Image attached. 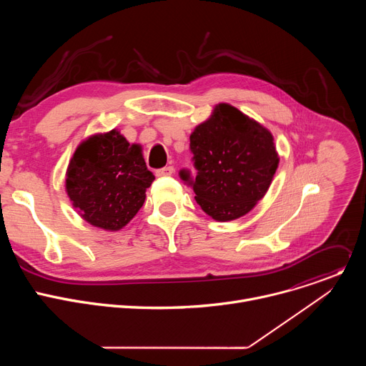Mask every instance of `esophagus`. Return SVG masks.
Returning a JSON list of instances; mask_svg holds the SVG:
<instances>
[{
    "mask_svg": "<svg viewBox=\"0 0 366 366\" xmlns=\"http://www.w3.org/2000/svg\"><path fill=\"white\" fill-rule=\"evenodd\" d=\"M172 174H174V167H165V168H161V169L156 171V177H159V178L169 177Z\"/></svg>",
    "mask_w": 366,
    "mask_h": 366,
    "instance_id": "obj_1",
    "label": "esophagus"
}]
</instances>
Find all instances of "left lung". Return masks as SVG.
I'll list each match as a JSON object with an SVG mask.
<instances>
[{
	"label": "left lung",
	"instance_id": "left-lung-1",
	"mask_svg": "<svg viewBox=\"0 0 366 366\" xmlns=\"http://www.w3.org/2000/svg\"><path fill=\"white\" fill-rule=\"evenodd\" d=\"M189 147L197 177L179 175L202 212L217 222L247 214L267 194L280 164L272 133L226 102L194 129Z\"/></svg>",
	"mask_w": 366,
	"mask_h": 366
}]
</instances>
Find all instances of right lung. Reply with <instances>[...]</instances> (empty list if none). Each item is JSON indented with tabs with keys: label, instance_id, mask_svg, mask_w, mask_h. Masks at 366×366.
I'll use <instances>...</instances> for the list:
<instances>
[{
	"label": "right lung",
	"instance_id": "add662e5",
	"mask_svg": "<svg viewBox=\"0 0 366 366\" xmlns=\"http://www.w3.org/2000/svg\"><path fill=\"white\" fill-rule=\"evenodd\" d=\"M153 179L142 146L130 144L113 129L81 142L69 161L65 188L85 222L117 232L137 214Z\"/></svg>",
	"mask_w": 366,
	"mask_h": 366
}]
</instances>
